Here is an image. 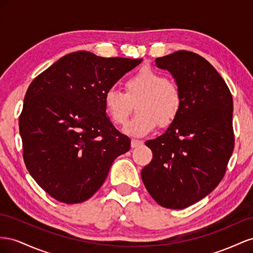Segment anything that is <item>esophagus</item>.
<instances>
[{"label":"esophagus","mask_w":253,"mask_h":253,"mask_svg":"<svg viewBox=\"0 0 253 253\" xmlns=\"http://www.w3.org/2000/svg\"><path fill=\"white\" fill-rule=\"evenodd\" d=\"M142 144H143V142L140 141V140H135V139H132V140H131V147H132V148L138 147V146L142 145Z\"/></svg>","instance_id":"1"}]
</instances>
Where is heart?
I'll use <instances>...</instances> for the list:
<instances>
[{"label":"heart","instance_id":"heart-1","mask_svg":"<svg viewBox=\"0 0 253 253\" xmlns=\"http://www.w3.org/2000/svg\"><path fill=\"white\" fill-rule=\"evenodd\" d=\"M136 106L134 118L126 127L133 135H145L157 126L168 127L178 118L183 98L178 85L164 74L144 68L125 82V93L115 88L104 94V107L109 119L117 125H125Z\"/></svg>","mask_w":253,"mask_h":253}]
</instances>
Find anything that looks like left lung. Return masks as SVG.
<instances>
[{
    "mask_svg": "<svg viewBox=\"0 0 253 253\" xmlns=\"http://www.w3.org/2000/svg\"><path fill=\"white\" fill-rule=\"evenodd\" d=\"M181 91L178 118L162 135L145 142L153 160L141 171L146 190L168 209L205 198L225 176L233 153V99L225 81L204 57L178 50L156 59Z\"/></svg>",
    "mask_w": 253,
    "mask_h": 253,
    "instance_id": "8db88e82",
    "label": "left lung"
}]
</instances>
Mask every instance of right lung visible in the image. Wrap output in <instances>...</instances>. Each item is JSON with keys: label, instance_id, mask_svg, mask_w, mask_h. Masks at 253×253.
I'll return each mask as SVG.
<instances>
[{"label": "right lung", "instance_id": "right-lung-1", "mask_svg": "<svg viewBox=\"0 0 253 253\" xmlns=\"http://www.w3.org/2000/svg\"><path fill=\"white\" fill-rule=\"evenodd\" d=\"M143 59L85 50L61 57L28 86L19 119L27 170L49 196L79 204L94 195L130 139L115 128L105 92Z\"/></svg>", "mask_w": 253, "mask_h": 253}]
</instances>
